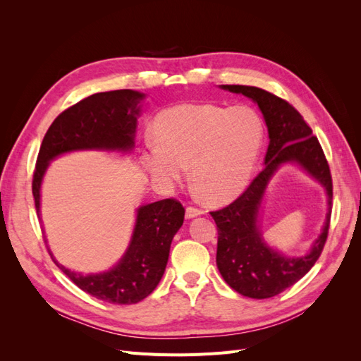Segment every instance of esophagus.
<instances>
[{
    "instance_id": "obj_1",
    "label": "esophagus",
    "mask_w": 361,
    "mask_h": 361,
    "mask_svg": "<svg viewBox=\"0 0 361 361\" xmlns=\"http://www.w3.org/2000/svg\"><path fill=\"white\" fill-rule=\"evenodd\" d=\"M203 214V209H199V207H194V206H188L187 211H185V215L187 218H195Z\"/></svg>"
}]
</instances>
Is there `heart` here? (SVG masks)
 Segmentation results:
<instances>
[{
	"label": "heart",
	"mask_w": 361,
	"mask_h": 361,
	"mask_svg": "<svg viewBox=\"0 0 361 361\" xmlns=\"http://www.w3.org/2000/svg\"><path fill=\"white\" fill-rule=\"evenodd\" d=\"M141 154L155 182L179 183L191 166V179L211 203L243 194L253 176L265 138V126L253 108L182 104L161 111Z\"/></svg>",
	"instance_id": "1"
}]
</instances>
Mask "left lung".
Masks as SVG:
<instances>
[{
    "instance_id": "8db88e82",
    "label": "left lung",
    "mask_w": 361,
    "mask_h": 361,
    "mask_svg": "<svg viewBox=\"0 0 361 361\" xmlns=\"http://www.w3.org/2000/svg\"><path fill=\"white\" fill-rule=\"evenodd\" d=\"M223 90L244 94L264 114L269 145L265 169L239 197L220 211L211 212L218 231L216 267L224 281L248 298L276 297L304 277L322 253L331 216L333 180L329 162L318 138L302 116L281 97L259 87L220 85ZM298 163L318 180L327 192L326 223L322 235L304 257L290 258L271 249L259 231L258 211L269 180L283 163Z\"/></svg>"
}]
</instances>
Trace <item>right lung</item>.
Segmentation results:
<instances>
[{
    "label": "right lung",
    "instance_id": "obj_1",
    "mask_svg": "<svg viewBox=\"0 0 361 361\" xmlns=\"http://www.w3.org/2000/svg\"><path fill=\"white\" fill-rule=\"evenodd\" d=\"M145 93L114 90L94 93L64 110L43 137L32 195L40 216V187L52 159L75 150L128 154L134 149L137 117ZM185 209L174 199L140 206L130 243L117 264L99 274H81L64 268L49 255L76 286L111 304H135L154 292L166 271L173 236L183 224Z\"/></svg>",
    "mask_w": 361,
    "mask_h": 361
}]
</instances>
